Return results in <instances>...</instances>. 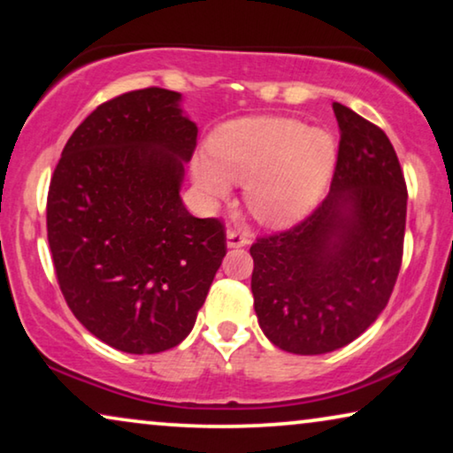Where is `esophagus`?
I'll list each match as a JSON object with an SVG mask.
<instances>
[{
    "label": "esophagus",
    "instance_id": "obj_1",
    "mask_svg": "<svg viewBox=\"0 0 453 453\" xmlns=\"http://www.w3.org/2000/svg\"><path fill=\"white\" fill-rule=\"evenodd\" d=\"M247 243H250V234L247 233H241V231L226 233V247H231V250H234V247H245Z\"/></svg>",
    "mask_w": 453,
    "mask_h": 453
}]
</instances>
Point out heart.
I'll return each mask as SVG.
<instances>
[{
  "instance_id": "heart-1",
  "label": "heart",
  "mask_w": 453,
  "mask_h": 453,
  "mask_svg": "<svg viewBox=\"0 0 453 453\" xmlns=\"http://www.w3.org/2000/svg\"><path fill=\"white\" fill-rule=\"evenodd\" d=\"M212 157L194 160V181L208 202L245 183V203L268 226H288L318 206L330 183L338 146L326 129L287 117H243L210 142Z\"/></svg>"
}]
</instances>
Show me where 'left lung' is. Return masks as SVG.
Here are the masks:
<instances>
[{"label": "left lung", "instance_id": "left-lung-1", "mask_svg": "<svg viewBox=\"0 0 453 453\" xmlns=\"http://www.w3.org/2000/svg\"><path fill=\"white\" fill-rule=\"evenodd\" d=\"M332 109L340 148L330 194L301 225L250 250L259 327L295 355H326L361 336L402 264L408 196L392 142L344 104Z\"/></svg>", "mask_w": 453, "mask_h": 453}]
</instances>
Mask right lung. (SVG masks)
Instances as JSON below:
<instances>
[{
    "instance_id": "right-lung-1",
    "label": "right lung",
    "mask_w": 453,
    "mask_h": 453,
    "mask_svg": "<svg viewBox=\"0 0 453 453\" xmlns=\"http://www.w3.org/2000/svg\"><path fill=\"white\" fill-rule=\"evenodd\" d=\"M183 96L144 88L103 103L61 152L47 237L67 307L129 355L183 342L226 256L225 226L183 206L197 126Z\"/></svg>"
}]
</instances>
